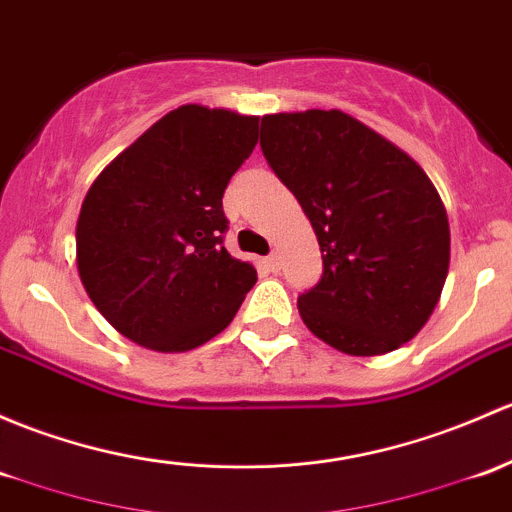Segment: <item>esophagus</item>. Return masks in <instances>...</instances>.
<instances>
[{
    "label": "esophagus",
    "mask_w": 512,
    "mask_h": 512,
    "mask_svg": "<svg viewBox=\"0 0 512 512\" xmlns=\"http://www.w3.org/2000/svg\"><path fill=\"white\" fill-rule=\"evenodd\" d=\"M265 265L270 267V272H279V267H282V260H279L277 252H272V255L265 260Z\"/></svg>",
    "instance_id": "obj_1"
}]
</instances>
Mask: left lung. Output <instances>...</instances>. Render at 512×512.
Wrapping results in <instances>:
<instances>
[{"mask_svg":"<svg viewBox=\"0 0 512 512\" xmlns=\"http://www.w3.org/2000/svg\"><path fill=\"white\" fill-rule=\"evenodd\" d=\"M267 164L311 220L324 274L297 301L316 338L383 355L422 331L449 272V218L422 166L341 110L262 117Z\"/></svg>","mask_w":512,"mask_h":512,"instance_id":"8db88e82","label":"left lung"}]
</instances>
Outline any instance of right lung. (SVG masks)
<instances>
[{"mask_svg":"<svg viewBox=\"0 0 512 512\" xmlns=\"http://www.w3.org/2000/svg\"><path fill=\"white\" fill-rule=\"evenodd\" d=\"M260 117L181 105L93 181L78 225V274L129 341L184 353L218 336L257 282L223 247V193L257 144Z\"/></svg>","mask_w":512,"mask_h":512,"instance_id":"1","label":"right lung"}]
</instances>
